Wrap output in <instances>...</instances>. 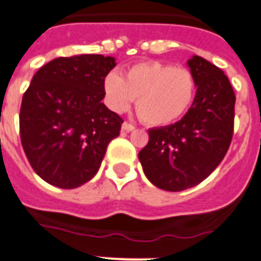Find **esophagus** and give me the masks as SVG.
<instances>
[{
  "instance_id": "obj_1",
  "label": "esophagus",
  "mask_w": 261,
  "mask_h": 261,
  "mask_svg": "<svg viewBox=\"0 0 261 261\" xmlns=\"http://www.w3.org/2000/svg\"><path fill=\"white\" fill-rule=\"evenodd\" d=\"M121 129L124 130V132H132L133 129H135V126L132 125V124H129V122H122V126Z\"/></svg>"
}]
</instances>
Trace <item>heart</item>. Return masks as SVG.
<instances>
[{
  "label": "heart",
  "mask_w": 261,
  "mask_h": 261,
  "mask_svg": "<svg viewBox=\"0 0 261 261\" xmlns=\"http://www.w3.org/2000/svg\"><path fill=\"white\" fill-rule=\"evenodd\" d=\"M197 84L193 73L159 61L140 62L126 70H116L104 79L108 107L115 112L128 109L136 98V112L141 121L152 126L169 125L191 109Z\"/></svg>",
  "instance_id": "1"
}]
</instances>
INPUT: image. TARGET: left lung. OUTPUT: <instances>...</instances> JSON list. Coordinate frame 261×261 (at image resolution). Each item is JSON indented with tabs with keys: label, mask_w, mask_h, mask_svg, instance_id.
Wrapping results in <instances>:
<instances>
[{
	"label": "left lung",
	"mask_w": 261,
	"mask_h": 261,
	"mask_svg": "<svg viewBox=\"0 0 261 261\" xmlns=\"http://www.w3.org/2000/svg\"><path fill=\"white\" fill-rule=\"evenodd\" d=\"M197 84L192 107L181 120L149 129L139 160L157 188L180 192L205 180L221 163L233 136L234 97L221 69L200 56L188 60Z\"/></svg>",
	"instance_id": "obj_1"
}]
</instances>
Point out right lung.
Listing matches in <instances>:
<instances>
[{
	"instance_id": "obj_1",
	"label": "right lung",
	"mask_w": 261,
	"mask_h": 261,
	"mask_svg": "<svg viewBox=\"0 0 261 261\" xmlns=\"http://www.w3.org/2000/svg\"><path fill=\"white\" fill-rule=\"evenodd\" d=\"M113 57H58L41 66L23 93L19 135L34 172L49 184L73 189L100 169L122 118L102 102Z\"/></svg>"
}]
</instances>
